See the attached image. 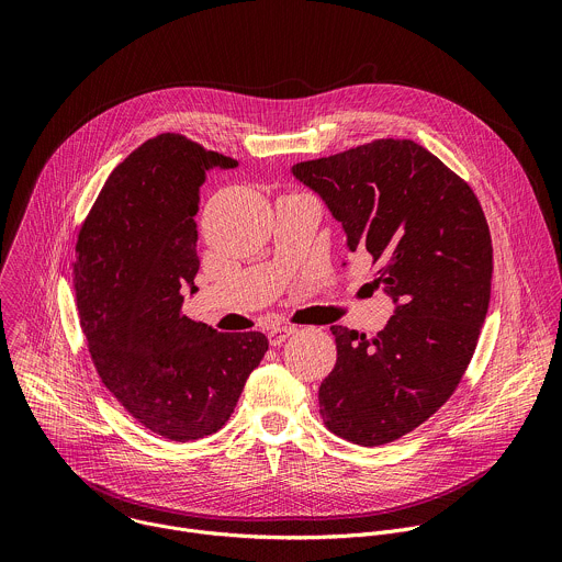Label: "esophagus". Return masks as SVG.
Segmentation results:
<instances>
[{
  "mask_svg": "<svg viewBox=\"0 0 562 562\" xmlns=\"http://www.w3.org/2000/svg\"><path fill=\"white\" fill-rule=\"evenodd\" d=\"M295 334V327H271L269 329V342L273 347H280L289 336Z\"/></svg>",
  "mask_w": 562,
  "mask_h": 562,
  "instance_id": "obj_1",
  "label": "esophagus"
}]
</instances>
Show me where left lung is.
Instances as JSON below:
<instances>
[{
    "label": "left lung",
    "mask_w": 562,
    "mask_h": 562,
    "mask_svg": "<svg viewBox=\"0 0 562 562\" xmlns=\"http://www.w3.org/2000/svg\"><path fill=\"white\" fill-rule=\"evenodd\" d=\"M367 251L393 315L375 338L331 327L338 360L319 384V416L375 447L414 431L458 386L492 297V237L477 198L412 139H375L291 167ZM347 265V262H342Z\"/></svg>",
    "instance_id": "left-lung-1"
}]
</instances>
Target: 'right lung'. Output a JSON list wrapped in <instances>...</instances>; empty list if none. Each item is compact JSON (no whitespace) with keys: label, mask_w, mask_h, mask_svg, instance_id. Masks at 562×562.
<instances>
[{"label":"right lung","mask_w":562,"mask_h":562,"mask_svg":"<svg viewBox=\"0 0 562 562\" xmlns=\"http://www.w3.org/2000/svg\"><path fill=\"white\" fill-rule=\"evenodd\" d=\"M235 167L182 135H157L111 173L75 247L79 325L102 382L176 442L222 429L269 349L260 331L220 334L182 315L198 291V191Z\"/></svg>","instance_id":"obj_1"}]
</instances>
